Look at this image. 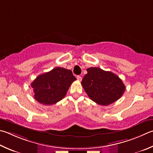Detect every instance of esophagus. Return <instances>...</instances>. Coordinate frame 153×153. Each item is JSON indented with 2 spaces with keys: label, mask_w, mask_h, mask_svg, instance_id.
<instances>
[{
  "label": "esophagus",
  "mask_w": 153,
  "mask_h": 153,
  "mask_svg": "<svg viewBox=\"0 0 153 153\" xmlns=\"http://www.w3.org/2000/svg\"><path fill=\"white\" fill-rule=\"evenodd\" d=\"M76 78H77V79L78 80V81H82V77L80 76H77V77H76Z\"/></svg>",
  "instance_id": "obj_1"
}]
</instances>
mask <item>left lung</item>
Listing matches in <instances>:
<instances>
[{
  "instance_id": "obj_1",
  "label": "left lung",
  "mask_w": 153,
  "mask_h": 153,
  "mask_svg": "<svg viewBox=\"0 0 153 153\" xmlns=\"http://www.w3.org/2000/svg\"><path fill=\"white\" fill-rule=\"evenodd\" d=\"M87 71L81 84L89 98L94 102L108 105L123 95L125 85L116 74L98 68H88Z\"/></svg>"
}]
</instances>
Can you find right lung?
I'll return each mask as SVG.
<instances>
[{
  "instance_id": "right-lung-1",
  "label": "right lung",
  "mask_w": 153,
  "mask_h": 153,
  "mask_svg": "<svg viewBox=\"0 0 153 153\" xmlns=\"http://www.w3.org/2000/svg\"><path fill=\"white\" fill-rule=\"evenodd\" d=\"M76 80L70 69L57 67L39 75L30 85L36 100L44 105H52L64 98Z\"/></svg>"
}]
</instances>
